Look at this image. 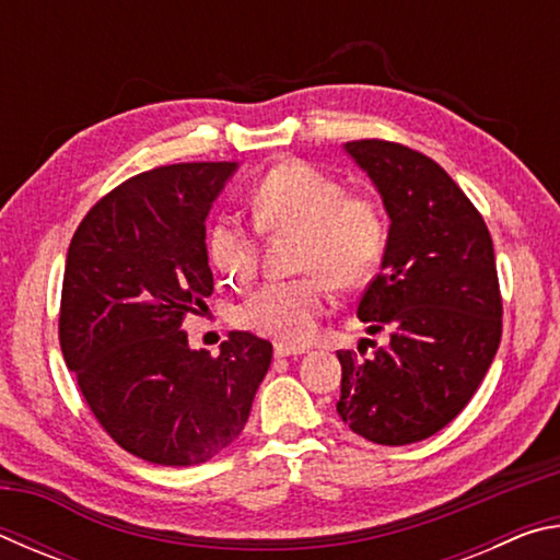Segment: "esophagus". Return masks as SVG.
<instances>
[{
	"label": "esophagus",
	"mask_w": 560,
	"mask_h": 560,
	"mask_svg": "<svg viewBox=\"0 0 560 560\" xmlns=\"http://www.w3.org/2000/svg\"><path fill=\"white\" fill-rule=\"evenodd\" d=\"M301 353H306V348H303V346H291V343L273 346V355H277V358H289V355H301Z\"/></svg>",
	"instance_id": "1"
}]
</instances>
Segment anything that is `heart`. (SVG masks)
Segmentation results:
<instances>
[{
    "label": "heart",
    "instance_id": "b5f03b06",
    "mask_svg": "<svg viewBox=\"0 0 560 560\" xmlns=\"http://www.w3.org/2000/svg\"><path fill=\"white\" fill-rule=\"evenodd\" d=\"M252 220L267 234H301L299 269L306 277L269 281L240 308V324L257 334L303 343L326 314L330 289H358L383 267L390 224L383 205L306 160L271 167L249 197ZM224 214L207 232V257L222 279L244 287L259 269V232Z\"/></svg>",
    "mask_w": 560,
    "mask_h": 560
}]
</instances>
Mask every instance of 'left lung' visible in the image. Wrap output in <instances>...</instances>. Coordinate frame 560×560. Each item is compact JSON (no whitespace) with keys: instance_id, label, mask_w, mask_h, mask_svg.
Segmentation results:
<instances>
[{"instance_id":"left-lung-1","label":"left lung","mask_w":560,"mask_h":560,"mask_svg":"<svg viewBox=\"0 0 560 560\" xmlns=\"http://www.w3.org/2000/svg\"><path fill=\"white\" fill-rule=\"evenodd\" d=\"M346 153L373 179L390 217L377 277L358 303L368 334L338 350L340 400L350 430L375 444L432 438L485 381L501 340V291L485 217L459 185L417 150L353 140ZM376 350L363 359L364 343Z\"/></svg>"}]
</instances>
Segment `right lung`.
I'll return each mask as SVG.
<instances>
[{
    "label": "right lung",
    "mask_w": 560,
    "mask_h": 560,
    "mask_svg": "<svg viewBox=\"0 0 560 560\" xmlns=\"http://www.w3.org/2000/svg\"><path fill=\"white\" fill-rule=\"evenodd\" d=\"M236 163H177L110 189L66 257L59 340L110 440L150 464L192 467L240 438L271 365L269 340L232 330L220 355L179 330L214 279L205 220Z\"/></svg>",
    "instance_id": "add662e5"
}]
</instances>
